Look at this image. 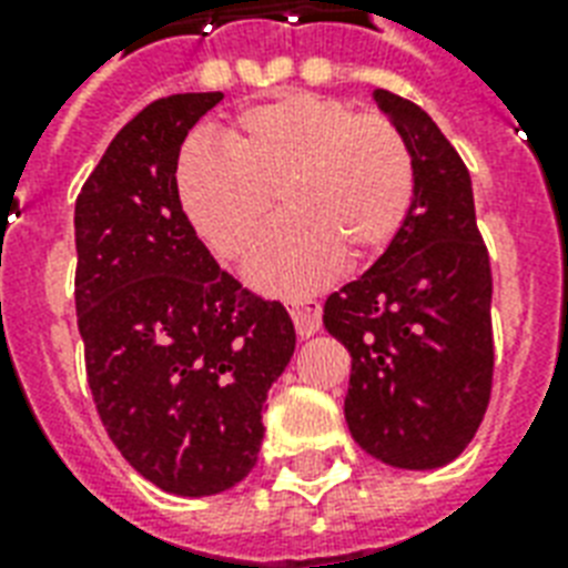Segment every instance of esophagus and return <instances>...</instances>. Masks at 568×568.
<instances>
[{
	"instance_id": "obj_1",
	"label": "esophagus",
	"mask_w": 568,
	"mask_h": 568,
	"mask_svg": "<svg viewBox=\"0 0 568 568\" xmlns=\"http://www.w3.org/2000/svg\"><path fill=\"white\" fill-rule=\"evenodd\" d=\"M292 318H294V327L301 333L303 338L315 336L321 329V303L306 297V301H294L292 303Z\"/></svg>"
}]
</instances>
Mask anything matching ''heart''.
<instances>
[{"mask_svg":"<svg viewBox=\"0 0 568 568\" xmlns=\"http://www.w3.org/2000/svg\"><path fill=\"white\" fill-rule=\"evenodd\" d=\"M196 235L226 262L253 250L280 194L288 214L250 262L253 283L310 294L351 258H374L400 235L415 203V159L383 114L285 91L241 111L221 146L191 141L176 168Z\"/></svg>","mask_w":568,"mask_h":568,"instance_id":"1","label":"heart"}]
</instances>
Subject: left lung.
<instances>
[{"instance_id": "left-lung-1", "label": "left lung", "mask_w": 568, "mask_h": 568, "mask_svg": "<svg viewBox=\"0 0 568 568\" xmlns=\"http://www.w3.org/2000/svg\"><path fill=\"white\" fill-rule=\"evenodd\" d=\"M374 100L415 159L404 230L359 280L324 303L351 354L345 418L356 445L397 468H439L475 439L493 392V267L471 176L415 102Z\"/></svg>"}]
</instances>
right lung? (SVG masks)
<instances>
[{"label":"right lung","mask_w":568,"mask_h":568,"mask_svg":"<svg viewBox=\"0 0 568 568\" xmlns=\"http://www.w3.org/2000/svg\"><path fill=\"white\" fill-rule=\"evenodd\" d=\"M223 93L141 109L75 196V315L102 427L164 493L217 495L253 471L267 388L294 354V324L226 274L189 214L176 164Z\"/></svg>","instance_id":"right-lung-1"}]
</instances>
